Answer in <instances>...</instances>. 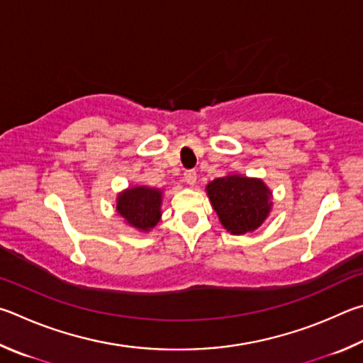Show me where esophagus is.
<instances>
[{
    "mask_svg": "<svg viewBox=\"0 0 363 363\" xmlns=\"http://www.w3.org/2000/svg\"><path fill=\"white\" fill-rule=\"evenodd\" d=\"M185 182L188 183L189 186H194L196 185V178H198V175H196V172L194 170H186L185 172Z\"/></svg>",
    "mask_w": 363,
    "mask_h": 363,
    "instance_id": "obj_1",
    "label": "esophagus"
}]
</instances>
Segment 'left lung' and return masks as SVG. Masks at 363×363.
Returning a JSON list of instances; mask_svg holds the SVG:
<instances>
[{
    "label": "left lung",
    "mask_w": 363,
    "mask_h": 363,
    "mask_svg": "<svg viewBox=\"0 0 363 363\" xmlns=\"http://www.w3.org/2000/svg\"><path fill=\"white\" fill-rule=\"evenodd\" d=\"M206 191L221 226L234 236L258 230L272 211V191L262 178L228 174L208 183Z\"/></svg>",
    "instance_id": "8db88e82"
}]
</instances>
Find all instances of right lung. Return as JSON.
<instances>
[{
  "mask_svg": "<svg viewBox=\"0 0 363 363\" xmlns=\"http://www.w3.org/2000/svg\"><path fill=\"white\" fill-rule=\"evenodd\" d=\"M161 188L146 185L129 186L116 198V212L124 218V223L140 233H150L162 217Z\"/></svg>",
  "mask_w": 363,
  "mask_h": 363,
  "instance_id": "right-lung-1",
  "label": "right lung"
}]
</instances>
